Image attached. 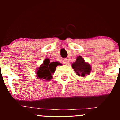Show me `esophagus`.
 I'll use <instances>...</instances> for the list:
<instances>
[{
	"label": "esophagus",
	"instance_id": "34e87169",
	"mask_svg": "<svg viewBox=\"0 0 120 120\" xmlns=\"http://www.w3.org/2000/svg\"><path fill=\"white\" fill-rule=\"evenodd\" d=\"M63 63L66 65H68L69 64V61L67 59H64V60H63Z\"/></svg>",
	"mask_w": 120,
	"mask_h": 120
}]
</instances>
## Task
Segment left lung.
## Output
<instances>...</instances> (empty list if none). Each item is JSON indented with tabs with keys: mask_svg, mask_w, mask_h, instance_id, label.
I'll list each match as a JSON object with an SVG mask.
<instances>
[{
	"mask_svg": "<svg viewBox=\"0 0 120 120\" xmlns=\"http://www.w3.org/2000/svg\"><path fill=\"white\" fill-rule=\"evenodd\" d=\"M72 68L74 71L76 73L78 76L84 77L86 74H89L91 71V65L88 63L85 62L81 56H78L77 58L76 61L73 63Z\"/></svg>",
	"mask_w": 120,
	"mask_h": 120,
	"instance_id": "obj_1",
	"label": "left lung"
}]
</instances>
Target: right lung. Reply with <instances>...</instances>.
Masks as SVG:
<instances>
[{
	"instance_id": "right-lung-1",
	"label": "right lung",
	"mask_w": 120,
	"mask_h": 120,
	"mask_svg": "<svg viewBox=\"0 0 120 120\" xmlns=\"http://www.w3.org/2000/svg\"><path fill=\"white\" fill-rule=\"evenodd\" d=\"M58 65H61V64L57 62L50 63L49 59H45L43 64L37 69L36 73L38 78H42L47 81L50 80L52 78V73H54L56 67Z\"/></svg>"
}]
</instances>
